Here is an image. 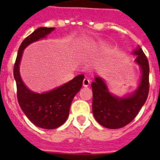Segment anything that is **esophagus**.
I'll list each match as a JSON object with an SVG mask.
<instances>
[{
    "mask_svg": "<svg viewBox=\"0 0 160 160\" xmlns=\"http://www.w3.org/2000/svg\"><path fill=\"white\" fill-rule=\"evenodd\" d=\"M89 85H90V80L87 79V78H85L84 80H83V86L84 87H88Z\"/></svg>",
    "mask_w": 160,
    "mask_h": 160,
    "instance_id": "1",
    "label": "esophagus"
}]
</instances>
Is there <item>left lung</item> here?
Returning <instances> with one entry per match:
<instances>
[{
  "label": "left lung",
  "mask_w": 160,
  "mask_h": 160,
  "mask_svg": "<svg viewBox=\"0 0 160 160\" xmlns=\"http://www.w3.org/2000/svg\"><path fill=\"white\" fill-rule=\"evenodd\" d=\"M140 66L141 80L138 89L127 97H116L108 90L105 81L95 77L91 84L93 91L92 110L96 121L108 129H119L135 118L146 101L149 90V66L146 55L138 46L133 52Z\"/></svg>",
  "instance_id": "1"
}]
</instances>
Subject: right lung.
Returning <instances> with one entry per match:
<instances>
[{
  "mask_svg": "<svg viewBox=\"0 0 160 160\" xmlns=\"http://www.w3.org/2000/svg\"><path fill=\"white\" fill-rule=\"evenodd\" d=\"M54 29L40 27L22 41L13 71L17 88V100L21 109L35 125L46 129L58 128L66 121L71 102L82 87L85 78L84 75H79L66 84L43 94L33 92L24 85L19 70L23 51L32 42L45 38Z\"/></svg>",
  "mask_w": 160,
  "mask_h": 160,
  "instance_id": "1",
  "label": "right lung"
}]
</instances>
